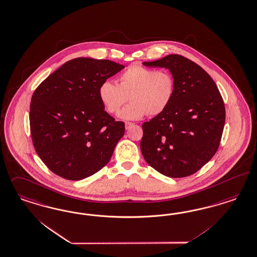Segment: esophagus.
<instances>
[{
    "label": "esophagus",
    "mask_w": 257,
    "mask_h": 257,
    "mask_svg": "<svg viewBox=\"0 0 257 257\" xmlns=\"http://www.w3.org/2000/svg\"><path fill=\"white\" fill-rule=\"evenodd\" d=\"M133 123H131V122H125V124H124V126H125V130H128V128H131L132 126L133 125Z\"/></svg>",
    "instance_id": "34e87169"
}]
</instances>
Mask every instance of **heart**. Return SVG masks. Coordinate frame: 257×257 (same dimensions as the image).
Instances as JSON below:
<instances>
[{
  "label": "heart",
  "mask_w": 257,
  "mask_h": 257,
  "mask_svg": "<svg viewBox=\"0 0 257 257\" xmlns=\"http://www.w3.org/2000/svg\"><path fill=\"white\" fill-rule=\"evenodd\" d=\"M174 90V78L169 70L133 65L118 77V85L103 82L98 94L105 110L111 114L120 110L128 97L132 103L118 116L123 120H139L146 114L162 113L171 104Z\"/></svg>",
  "instance_id": "1"
}]
</instances>
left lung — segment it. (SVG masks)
<instances>
[{"label": "left lung", "mask_w": 257, "mask_h": 257, "mask_svg": "<svg viewBox=\"0 0 257 257\" xmlns=\"http://www.w3.org/2000/svg\"><path fill=\"white\" fill-rule=\"evenodd\" d=\"M143 65L170 69L175 82L171 104L143 124V156L163 175H191L218 150L226 118L223 98L212 78L188 58L171 54Z\"/></svg>", "instance_id": "8db88e82"}]
</instances>
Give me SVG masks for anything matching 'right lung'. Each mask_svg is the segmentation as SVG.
I'll return each instance as SVG.
<instances>
[{
    "label": "right lung",
    "instance_id": "obj_1",
    "mask_svg": "<svg viewBox=\"0 0 257 257\" xmlns=\"http://www.w3.org/2000/svg\"><path fill=\"white\" fill-rule=\"evenodd\" d=\"M124 67L109 60L75 58L35 89L29 111L32 142L55 174L81 180L110 160L124 124L105 111L98 90Z\"/></svg>",
    "mask_w": 257,
    "mask_h": 257
}]
</instances>
